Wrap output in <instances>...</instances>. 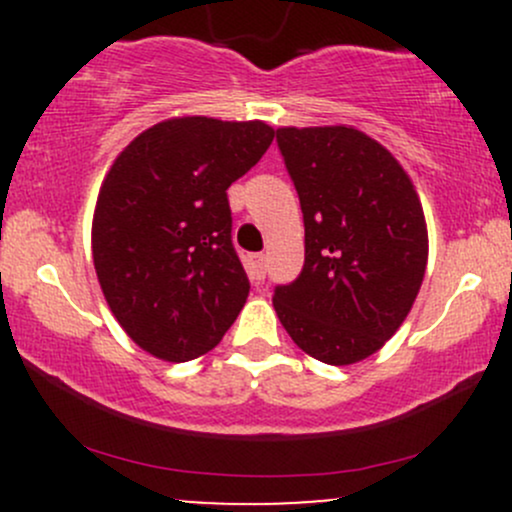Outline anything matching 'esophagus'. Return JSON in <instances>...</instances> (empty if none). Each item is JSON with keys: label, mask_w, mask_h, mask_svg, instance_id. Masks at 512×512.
<instances>
[{"label": "esophagus", "mask_w": 512, "mask_h": 512, "mask_svg": "<svg viewBox=\"0 0 512 512\" xmlns=\"http://www.w3.org/2000/svg\"><path fill=\"white\" fill-rule=\"evenodd\" d=\"M248 272L252 279H264V274H267V257L264 255H248Z\"/></svg>", "instance_id": "obj_1"}]
</instances>
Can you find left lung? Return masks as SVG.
<instances>
[{
    "label": "left lung",
    "mask_w": 512,
    "mask_h": 512,
    "mask_svg": "<svg viewBox=\"0 0 512 512\" xmlns=\"http://www.w3.org/2000/svg\"><path fill=\"white\" fill-rule=\"evenodd\" d=\"M305 223V264L274 310L298 349L330 366L373 356L424 281L428 231L407 170L349 125L279 127Z\"/></svg>",
    "instance_id": "1"
}]
</instances>
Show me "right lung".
Segmentation results:
<instances>
[{"label":"right lung","mask_w":512,"mask_h":512,"mask_svg":"<svg viewBox=\"0 0 512 512\" xmlns=\"http://www.w3.org/2000/svg\"><path fill=\"white\" fill-rule=\"evenodd\" d=\"M272 139L262 120L170 117L110 166L93 211V267L115 320L146 354L192 361L236 322L250 281L226 190Z\"/></svg>","instance_id":"obj_1"}]
</instances>
